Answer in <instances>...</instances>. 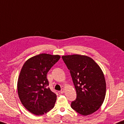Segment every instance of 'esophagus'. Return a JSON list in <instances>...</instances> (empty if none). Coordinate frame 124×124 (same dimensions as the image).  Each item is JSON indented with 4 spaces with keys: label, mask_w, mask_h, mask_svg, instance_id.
Masks as SVG:
<instances>
[{
    "label": "esophagus",
    "mask_w": 124,
    "mask_h": 124,
    "mask_svg": "<svg viewBox=\"0 0 124 124\" xmlns=\"http://www.w3.org/2000/svg\"><path fill=\"white\" fill-rule=\"evenodd\" d=\"M60 93H61V94L64 93V89H62L61 91V92H60Z\"/></svg>",
    "instance_id": "obj_1"
}]
</instances>
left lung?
Here are the masks:
<instances>
[{
  "mask_svg": "<svg viewBox=\"0 0 124 124\" xmlns=\"http://www.w3.org/2000/svg\"><path fill=\"white\" fill-rule=\"evenodd\" d=\"M76 92V99L71 107L82 116L93 113L101 107L106 95L104 75L99 65L88 56H62Z\"/></svg>",
  "mask_w": 124,
  "mask_h": 124,
  "instance_id": "1",
  "label": "left lung"
}]
</instances>
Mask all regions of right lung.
I'll list each match as a JSON object with an SVG mask.
<instances>
[{"label": "right lung", "mask_w": 124, "mask_h": 124, "mask_svg": "<svg viewBox=\"0 0 124 124\" xmlns=\"http://www.w3.org/2000/svg\"><path fill=\"white\" fill-rule=\"evenodd\" d=\"M60 56L40 54L25 62L18 79V94L27 110L35 115L46 113L54 107L56 94L48 87L46 75Z\"/></svg>", "instance_id": "add662e5"}]
</instances>
